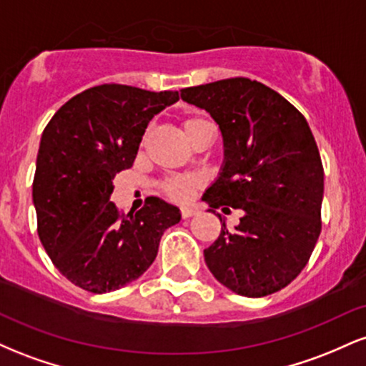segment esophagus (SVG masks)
<instances>
[{
    "label": "esophagus",
    "mask_w": 366,
    "mask_h": 366,
    "mask_svg": "<svg viewBox=\"0 0 366 366\" xmlns=\"http://www.w3.org/2000/svg\"><path fill=\"white\" fill-rule=\"evenodd\" d=\"M196 213H197V209L192 208V207H182V208H180V215H182V218H191V217H194Z\"/></svg>",
    "instance_id": "1"
}]
</instances>
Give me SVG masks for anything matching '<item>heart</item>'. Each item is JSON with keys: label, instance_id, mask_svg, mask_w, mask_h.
I'll return each mask as SVG.
<instances>
[{"label": "heart", "instance_id": "heart-1", "mask_svg": "<svg viewBox=\"0 0 366 366\" xmlns=\"http://www.w3.org/2000/svg\"><path fill=\"white\" fill-rule=\"evenodd\" d=\"M204 119L197 115L186 117L180 124L184 134H189L192 129L197 127V125L204 124ZM203 186V180H201L197 175H172V177L163 179L162 182L158 184L159 192L163 196L169 197L170 201H175V203H187L191 199L192 194Z\"/></svg>", "mask_w": 366, "mask_h": 366}]
</instances>
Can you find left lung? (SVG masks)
I'll return each mask as SVG.
<instances>
[{
  "instance_id": "8db88e82",
  "label": "left lung",
  "mask_w": 366,
  "mask_h": 366,
  "mask_svg": "<svg viewBox=\"0 0 366 366\" xmlns=\"http://www.w3.org/2000/svg\"><path fill=\"white\" fill-rule=\"evenodd\" d=\"M180 96L204 108L224 136V170L203 196L209 212H244L234 232L222 224L204 249L209 272L246 297L280 291L301 274L322 232L323 165L308 122L279 92L246 77Z\"/></svg>"
}]
</instances>
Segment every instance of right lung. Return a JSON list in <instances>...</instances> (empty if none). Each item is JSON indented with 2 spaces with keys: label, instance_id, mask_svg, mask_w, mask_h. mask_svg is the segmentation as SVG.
I'll use <instances>...</instances> for the list:
<instances>
[{
  "label": "right lung",
  "instance_id": "1",
  "mask_svg": "<svg viewBox=\"0 0 366 366\" xmlns=\"http://www.w3.org/2000/svg\"><path fill=\"white\" fill-rule=\"evenodd\" d=\"M177 99V91L102 84L46 125L32 182L37 234L60 274L84 291H117L141 277L163 232L180 222L179 208L159 197L129 215L110 201L113 179L132 167L149 120Z\"/></svg>",
  "mask_w": 366,
  "mask_h": 366
}]
</instances>
